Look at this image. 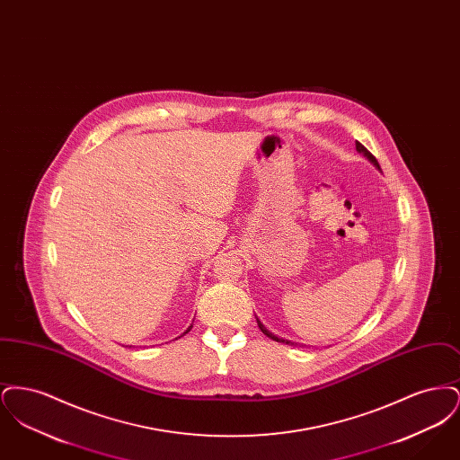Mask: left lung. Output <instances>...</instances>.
Returning <instances> with one entry per match:
<instances>
[{
    "label": "left lung",
    "mask_w": 460,
    "mask_h": 460,
    "mask_svg": "<svg viewBox=\"0 0 460 460\" xmlns=\"http://www.w3.org/2000/svg\"><path fill=\"white\" fill-rule=\"evenodd\" d=\"M355 148H357V152H358V154H362L364 155V156H366V158H367V160H369V162H371L372 165H374V167H376V169H377V171H381V167H379V164H377V160H376V156H374V155L371 154V152H369V150H367V148H366V146H364V145H360V143H358V141H355ZM257 323H259V328H261V331H262L263 334H265V336H269V338H270V340H274V341H279V343H286V345H293V343H291V341H289V340H283V338H279V336H276V334H272V332H270V331H269V329L265 328V326H263L262 323H261V319H259V317H257Z\"/></svg>",
    "instance_id": "obj_1"
}]
</instances>
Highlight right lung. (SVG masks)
Masks as SVG:
<instances>
[{
    "mask_svg": "<svg viewBox=\"0 0 460 460\" xmlns=\"http://www.w3.org/2000/svg\"><path fill=\"white\" fill-rule=\"evenodd\" d=\"M191 328H193V324H191V326H190V328L186 329V331H184V332H182V334H186V332H190V331H191ZM182 334H181V336H182ZM181 336H179V338H181Z\"/></svg>",
    "mask_w": 460,
    "mask_h": 460,
    "instance_id": "add662e5",
    "label": "right lung"
}]
</instances>
